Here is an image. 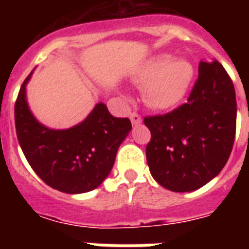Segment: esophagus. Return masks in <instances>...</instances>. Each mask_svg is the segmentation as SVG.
Listing matches in <instances>:
<instances>
[{
    "label": "esophagus",
    "mask_w": 249,
    "mask_h": 249,
    "mask_svg": "<svg viewBox=\"0 0 249 249\" xmlns=\"http://www.w3.org/2000/svg\"><path fill=\"white\" fill-rule=\"evenodd\" d=\"M131 122L133 126H138V124H141L142 123V118H141L140 114L137 113H131Z\"/></svg>",
    "instance_id": "1"
}]
</instances>
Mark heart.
<instances>
[{
  "label": "heart",
  "mask_w": 249,
  "mask_h": 249,
  "mask_svg": "<svg viewBox=\"0 0 249 249\" xmlns=\"http://www.w3.org/2000/svg\"><path fill=\"white\" fill-rule=\"evenodd\" d=\"M193 66L186 58H176L171 53L149 57L137 72V80L144 86L146 103L155 109H169L187 94L193 80Z\"/></svg>",
  "instance_id": "b5f03b06"
}]
</instances>
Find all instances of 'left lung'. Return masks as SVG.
Returning a JSON list of instances; mask_svg holds the SVG:
<instances>
[{
    "mask_svg": "<svg viewBox=\"0 0 249 249\" xmlns=\"http://www.w3.org/2000/svg\"><path fill=\"white\" fill-rule=\"evenodd\" d=\"M236 92L223 66L201 61L188 102L164 116L144 118L151 131L147 163L172 192H192L217 177L236 136Z\"/></svg>",
    "mask_w": 249,
    "mask_h": 249,
    "instance_id": "obj_1",
    "label": "left lung"
}]
</instances>
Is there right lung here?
Returning a JSON list of instances; mask_svg holds the SVG:
<instances>
[{"mask_svg":"<svg viewBox=\"0 0 249 249\" xmlns=\"http://www.w3.org/2000/svg\"><path fill=\"white\" fill-rule=\"evenodd\" d=\"M22 83L15 105L16 133L22 152L41 179L70 195L97 188L109 175L116 155L132 129L128 118L113 117L98 102L82 122L66 129L45 126L27 102V83Z\"/></svg>","mask_w":249,"mask_h":249,"instance_id":"1","label":"right lung"}]
</instances>
